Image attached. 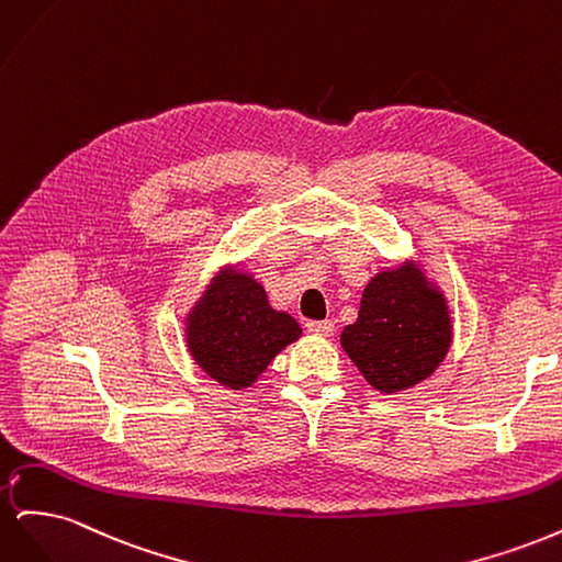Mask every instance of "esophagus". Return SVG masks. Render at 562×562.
I'll list each match as a JSON object with an SVG mask.
<instances>
[{"label":"esophagus","instance_id":"34e87169","mask_svg":"<svg viewBox=\"0 0 562 562\" xmlns=\"http://www.w3.org/2000/svg\"><path fill=\"white\" fill-rule=\"evenodd\" d=\"M307 330L321 337H328L335 330V323L333 321H307Z\"/></svg>","mask_w":562,"mask_h":562}]
</instances>
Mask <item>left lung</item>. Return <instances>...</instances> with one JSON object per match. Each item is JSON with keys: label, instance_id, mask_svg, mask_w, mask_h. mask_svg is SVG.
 I'll return each instance as SVG.
<instances>
[{"label": "left lung", "instance_id": "obj_1", "mask_svg": "<svg viewBox=\"0 0 562 562\" xmlns=\"http://www.w3.org/2000/svg\"><path fill=\"white\" fill-rule=\"evenodd\" d=\"M339 342L372 389L382 394L411 389L431 378L450 349L446 295L417 262L382 269L366 285L359 318Z\"/></svg>", "mask_w": 562, "mask_h": 562}]
</instances>
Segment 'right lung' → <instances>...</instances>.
Wrapping results in <instances>:
<instances>
[{"label": "right lung", "mask_w": 562, "mask_h": 562, "mask_svg": "<svg viewBox=\"0 0 562 562\" xmlns=\"http://www.w3.org/2000/svg\"><path fill=\"white\" fill-rule=\"evenodd\" d=\"M300 323L269 304L265 285L239 267L220 269L184 318L194 363L227 389H248L300 339Z\"/></svg>", "instance_id": "add662e5"}]
</instances>
